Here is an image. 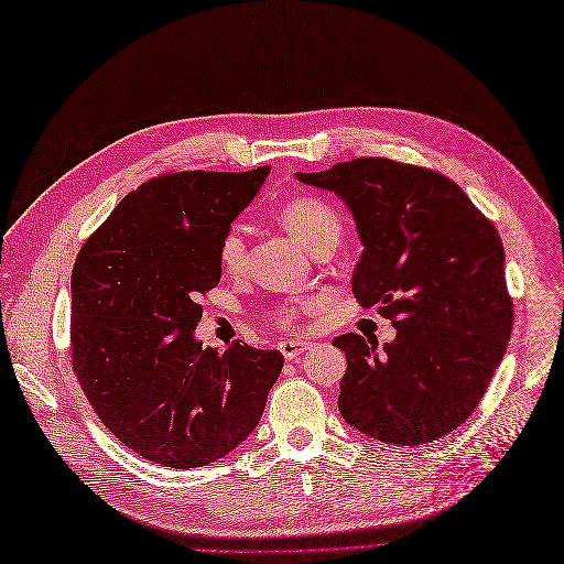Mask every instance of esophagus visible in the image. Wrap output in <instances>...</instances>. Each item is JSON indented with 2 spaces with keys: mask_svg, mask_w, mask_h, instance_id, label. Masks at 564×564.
Masks as SVG:
<instances>
[{
  "mask_svg": "<svg viewBox=\"0 0 564 564\" xmlns=\"http://www.w3.org/2000/svg\"><path fill=\"white\" fill-rule=\"evenodd\" d=\"M279 349H281V354L288 360H293V358H297L300 354H304L308 349V344L306 341H297V339H285V341L279 344Z\"/></svg>",
  "mask_w": 564,
  "mask_h": 564,
  "instance_id": "1",
  "label": "esophagus"
}]
</instances>
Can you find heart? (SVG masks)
I'll use <instances>...</instances> for the list:
<instances>
[{"label": "heart", "mask_w": 564, "mask_h": 564, "mask_svg": "<svg viewBox=\"0 0 564 564\" xmlns=\"http://www.w3.org/2000/svg\"><path fill=\"white\" fill-rule=\"evenodd\" d=\"M279 220L290 231L295 241L304 248L314 250L323 239L328 236H339L341 223L339 215L333 210L330 204H325L318 196H295L279 208ZM217 258L227 271H241L246 264V236L241 229H231L223 236L220 248H217ZM276 323L293 325L295 312L276 314Z\"/></svg>", "instance_id": "obj_1"}]
</instances>
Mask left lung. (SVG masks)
<instances>
[{"label":"left lung","instance_id":"1","mask_svg":"<svg viewBox=\"0 0 564 564\" xmlns=\"http://www.w3.org/2000/svg\"><path fill=\"white\" fill-rule=\"evenodd\" d=\"M349 206L362 243L351 288L398 330L333 339L347 354L339 412L389 445H424L462 426L506 354L513 302L495 225L449 177L381 156L297 173Z\"/></svg>","mask_w":564,"mask_h":564}]
</instances>
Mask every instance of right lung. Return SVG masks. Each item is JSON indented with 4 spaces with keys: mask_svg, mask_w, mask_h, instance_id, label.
<instances>
[{
    "mask_svg": "<svg viewBox=\"0 0 564 564\" xmlns=\"http://www.w3.org/2000/svg\"><path fill=\"white\" fill-rule=\"evenodd\" d=\"M269 169L169 173L140 185L72 269V368L112 435L171 468L223 459L258 426L281 351L194 337L220 283L223 236Z\"/></svg>",
    "mask_w": 564,
    "mask_h": 564,
    "instance_id": "1",
    "label": "right lung"
}]
</instances>
